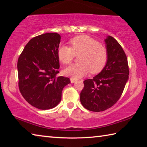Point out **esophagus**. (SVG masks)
<instances>
[{"mask_svg": "<svg viewBox=\"0 0 147 147\" xmlns=\"http://www.w3.org/2000/svg\"><path fill=\"white\" fill-rule=\"evenodd\" d=\"M76 81V80L74 79V78H71V83H74Z\"/></svg>", "mask_w": 147, "mask_h": 147, "instance_id": "1", "label": "esophagus"}]
</instances>
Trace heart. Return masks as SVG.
Listing matches in <instances>:
<instances>
[{
	"label": "heart",
	"mask_w": 147,
	"mask_h": 147,
	"mask_svg": "<svg viewBox=\"0 0 147 147\" xmlns=\"http://www.w3.org/2000/svg\"><path fill=\"white\" fill-rule=\"evenodd\" d=\"M70 47L61 45L58 49V57L62 63L70 64L75 56H79L80 63L67 67L64 73L74 79L86 76L89 71L92 74L100 73L106 65L108 50L102 44L87 35H80L70 39Z\"/></svg>",
	"instance_id": "b5f03b06"
}]
</instances>
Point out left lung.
<instances>
[{
  "instance_id": "1",
  "label": "left lung",
  "mask_w": 147,
  "mask_h": 147,
  "mask_svg": "<svg viewBox=\"0 0 147 147\" xmlns=\"http://www.w3.org/2000/svg\"><path fill=\"white\" fill-rule=\"evenodd\" d=\"M108 59L100 73L84 81L80 102L89 111L100 112L111 108L120 98L128 80L127 57L115 39H105Z\"/></svg>"
}]
</instances>
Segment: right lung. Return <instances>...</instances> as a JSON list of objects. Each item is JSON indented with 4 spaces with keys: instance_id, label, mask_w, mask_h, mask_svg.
Returning <instances> with one entry per match:
<instances>
[{
    "instance_id": "right-lung-1",
    "label": "right lung",
    "mask_w": 147,
    "mask_h": 147,
    "mask_svg": "<svg viewBox=\"0 0 147 147\" xmlns=\"http://www.w3.org/2000/svg\"><path fill=\"white\" fill-rule=\"evenodd\" d=\"M61 36L46 33L34 37L26 45L17 61L19 88L24 98L35 108L49 109L61 99L70 79L58 76V49Z\"/></svg>"
}]
</instances>
